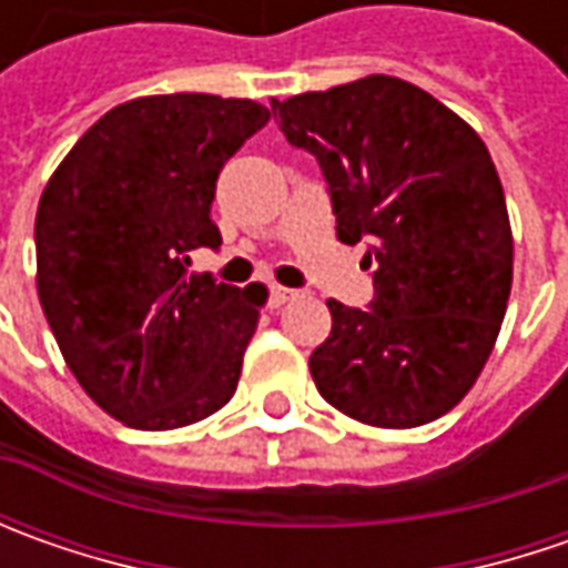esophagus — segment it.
Listing matches in <instances>:
<instances>
[{"mask_svg":"<svg viewBox=\"0 0 568 568\" xmlns=\"http://www.w3.org/2000/svg\"><path fill=\"white\" fill-rule=\"evenodd\" d=\"M296 291L291 287H281V284H272V303L274 306H281V303H287V300H294Z\"/></svg>","mask_w":568,"mask_h":568,"instance_id":"34e87169","label":"esophagus"}]
</instances>
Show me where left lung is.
<instances>
[{"label":"left lung","instance_id":"obj_1","mask_svg":"<svg viewBox=\"0 0 568 568\" xmlns=\"http://www.w3.org/2000/svg\"><path fill=\"white\" fill-rule=\"evenodd\" d=\"M328 183L341 243L366 240L369 310L328 300L318 395L369 426L443 417L490 357L513 287V230L487 144L424 88L369 75L272 100Z\"/></svg>","mask_w":568,"mask_h":568}]
</instances>
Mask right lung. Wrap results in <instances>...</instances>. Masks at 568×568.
I'll return each mask as SVG.
<instances>
[{
	"label": "right lung",
	"mask_w": 568,
	"mask_h": 568,
	"mask_svg": "<svg viewBox=\"0 0 568 568\" xmlns=\"http://www.w3.org/2000/svg\"><path fill=\"white\" fill-rule=\"evenodd\" d=\"M272 110L158 94L113 106L40 195L37 294L81 388L125 426L176 429L233 398L268 291L189 272L217 250V176Z\"/></svg>",
	"instance_id": "right-lung-1"
}]
</instances>
